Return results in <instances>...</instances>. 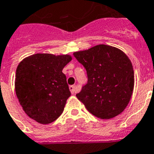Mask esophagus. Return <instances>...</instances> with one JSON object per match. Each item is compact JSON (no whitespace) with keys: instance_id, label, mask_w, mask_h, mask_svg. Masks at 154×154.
I'll use <instances>...</instances> for the list:
<instances>
[{"instance_id":"1","label":"esophagus","mask_w":154,"mask_h":154,"mask_svg":"<svg viewBox=\"0 0 154 154\" xmlns=\"http://www.w3.org/2000/svg\"><path fill=\"white\" fill-rule=\"evenodd\" d=\"M69 90H70V91H71V93H72V94H74L75 93V91H76L75 86H69Z\"/></svg>"}]
</instances>
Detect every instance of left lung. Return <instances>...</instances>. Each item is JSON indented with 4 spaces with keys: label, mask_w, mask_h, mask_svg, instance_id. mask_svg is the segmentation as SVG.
Wrapping results in <instances>:
<instances>
[{
    "label": "left lung",
    "mask_w": 154,
    "mask_h": 154,
    "mask_svg": "<svg viewBox=\"0 0 154 154\" xmlns=\"http://www.w3.org/2000/svg\"><path fill=\"white\" fill-rule=\"evenodd\" d=\"M73 55L84 66L88 77L77 98L101 120L121 113L131 98L134 85L133 66L128 56L108 45H95Z\"/></svg>",
    "instance_id": "left-lung-1"
}]
</instances>
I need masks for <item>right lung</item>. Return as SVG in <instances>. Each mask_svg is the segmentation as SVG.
<instances>
[{
  "label": "right lung",
  "instance_id": "1",
  "mask_svg": "<svg viewBox=\"0 0 154 154\" xmlns=\"http://www.w3.org/2000/svg\"><path fill=\"white\" fill-rule=\"evenodd\" d=\"M72 60L68 54L36 53L19 63L16 96L26 115L39 124H50L63 112L71 92L62 70Z\"/></svg>",
  "mask_w": 154,
  "mask_h": 154
}]
</instances>
